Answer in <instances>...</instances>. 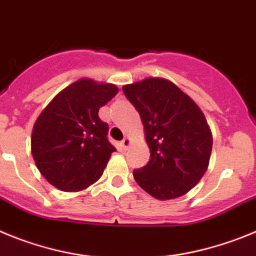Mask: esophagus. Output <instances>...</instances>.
Wrapping results in <instances>:
<instances>
[{"mask_svg":"<svg viewBox=\"0 0 256 256\" xmlns=\"http://www.w3.org/2000/svg\"><path fill=\"white\" fill-rule=\"evenodd\" d=\"M131 142H131L130 138H125V139H124L122 142H121V146H122L124 149H128V146H130V145H131Z\"/></svg>","mask_w":256,"mask_h":256,"instance_id":"34e87169","label":"esophagus"}]
</instances>
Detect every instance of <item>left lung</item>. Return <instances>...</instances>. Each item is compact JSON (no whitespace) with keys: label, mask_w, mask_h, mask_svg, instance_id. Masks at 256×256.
Returning a JSON list of instances; mask_svg holds the SVG:
<instances>
[{"label":"left lung","mask_w":256,"mask_h":256,"mask_svg":"<svg viewBox=\"0 0 256 256\" xmlns=\"http://www.w3.org/2000/svg\"><path fill=\"white\" fill-rule=\"evenodd\" d=\"M122 90L142 117L150 150L148 164L134 170V178L158 200L182 196L208 170L213 136L206 116L163 78H146L124 85Z\"/></svg>","instance_id":"obj_1"}]
</instances>
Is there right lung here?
<instances>
[{
    "instance_id": "1",
    "label": "right lung",
    "mask_w": 256,
    "mask_h": 256,
    "mask_svg": "<svg viewBox=\"0 0 256 256\" xmlns=\"http://www.w3.org/2000/svg\"><path fill=\"white\" fill-rule=\"evenodd\" d=\"M118 93L110 82L80 79L62 89L34 124L32 156L50 185L76 192L96 182L114 153L100 108Z\"/></svg>"
}]
</instances>
